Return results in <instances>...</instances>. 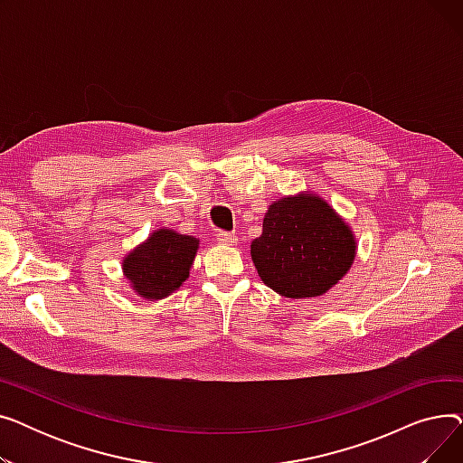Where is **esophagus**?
<instances>
[{"instance_id":"1","label":"esophagus","mask_w":463,"mask_h":463,"mask_svg":"<svg viewBox=\"0 0 463 463\" xmlns=\"http://www.w3.org/2000/svg\"><path fill=\"white\" fill-rule=\"evenodd\" d=\"M217 241L223 246H236L238 238L232 232H217Z\"/></svg>"}]
</instances>
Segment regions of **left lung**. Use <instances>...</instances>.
<instances>
[{"mask_svg": "<svg viewBox=\"0 0 463 463\" xmlns=\"http://www.w3.org/2000/svg\"><path fill=\"white\" fill-rule=\"evenodd\" d=\"M351 227L319 194L300 193L269 206L251 259L264 285L287 298L325 295L354 260Z\"/></svg>", "mask_w": 463, "mask_h": 463, "instance_id": "left-lung-1", "label": "left lung"}]
</instances>
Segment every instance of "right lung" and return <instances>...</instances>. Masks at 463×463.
<instances>
[{
    "label": "right lung",
    "instance_id": "right-lung-1",
    "mask_svg": "<svg viewBox=\"0 0 463 463\" xmlns=\"http://www.w3.org/2000/svg\"><path fill=\"white\" fill-rule=\"evenodd\" d=\"M197 250V238L159 229L126 255L121 269L137 295L148 300H161L178 290L189 278Z\"/></svg>",
    "mask_w": 463,
    "mask_h": 463
}]
</instances>
